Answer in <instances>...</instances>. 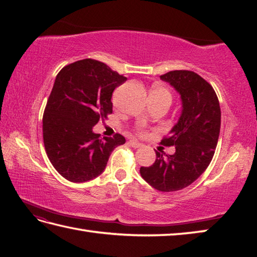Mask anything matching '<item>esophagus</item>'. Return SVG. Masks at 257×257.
I'll list each match as a JSON object with an SVG mask.
<instances>
[{"label":"esophagus","instance_id":"34e87169","mask_svg":"<svg viewBox=\"0 0 257 257\" xmlns=\"http://www.w3.org/2000/svg\"><path fill=\"white\" fill-rule=\"evenodd\" d=\"M128 145L130 147H133V148H140V147H143V144H140V143H138V141H136V140H130L129 143H128Z\"/></svg>","mask_w":257,"mask_h":257}]
</instances>
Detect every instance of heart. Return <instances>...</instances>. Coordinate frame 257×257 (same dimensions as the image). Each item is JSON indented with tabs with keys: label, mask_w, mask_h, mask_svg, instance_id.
I'll list each match as a JSON object with an SVG mask.
<instances>
[{
	"label": "heart",
	"mask_w": 257,
	"mask_h": 257,
	"mask_svg": "<svg viewBox=\"0 0 257 257\" xmlns=\"http://www.w3.org/2000/svg\"><path fill=\"white\" fill-rule=\"evenodd\" d=\"M151 96H156V97H159V98H165V99H168V100H170V101L172 100L171 91L169 90L167 87H165V86H157L156 88L152 90ZM138 135L141 136V137H145V136L147 135V133L145 132V130L139 129L138 130Z\"/></svg>",
	"instance_id": "heart-1"
}]
</instances>
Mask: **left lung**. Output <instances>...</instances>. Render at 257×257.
<instances>
[{
    "label": "left lung",
    "instance_id": "8db88e82",
    "mask_svg": "<svg viewBox=\"0 0 257 257\" xmlns=\"http://www.w3.org/2000/svg\"><path fill=\"white\" fill-rule=\"evenodd\" d=\"M160 78L170 83L182 99V113L161 145L176 147L173 155L156 151L150 167H141L140 174L152 188L172 192L193 183L214 156L221 128V109L213 87L192 70H172Z\"/></svg>",
    "mask_w": 257,
    "mask_h": 257
}]
</instances>
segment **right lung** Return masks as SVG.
Masks as SVG:
<instances>
[{
	"label": "right lung",
	"instance_id": "add662e5",
	"mask_svg": "<svg viewBox=\"0 0 257 257\" xmlns=\"http://www.w3.org/2000/svg\"><path fill=\"white\" fill-rule=\"evenodd\" d=\"M127 77L96 59L68 64L56 76L43 114V140L56 171L70 182H86L105 170L123 136L100 139L92 133L112 112L111 97Z\"/></svg>",
	"mask_w": 257,
	"mask_h": 257
}]
</instances>
